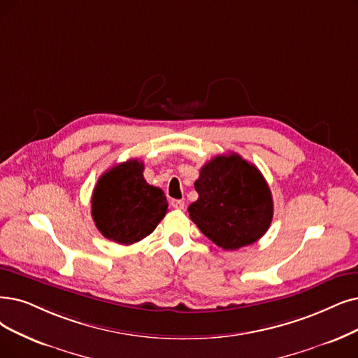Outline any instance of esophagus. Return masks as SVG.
<instances>
[{
	"label": "esophagus",
	"instance_id": "esophagus-1",
	"mask_svg": "<svg viewBox=\"0 0 358 358\" xmlns=\"http://www.w3.org/2000/svg\"><path fill=\"white\" fill-rule=\"evenodd\" d=\"M170 206L173 207V208H176V210H183L185 208V203L182 201V199H171Z\"/></svg>",
	"mask_w": 358,
	"mask_h": 358
}]
</instances>
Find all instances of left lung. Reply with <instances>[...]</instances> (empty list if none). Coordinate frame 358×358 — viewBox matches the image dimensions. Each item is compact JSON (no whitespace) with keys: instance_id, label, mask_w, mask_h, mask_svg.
Segmentation results:
<instances>
[{"instance_id":"obj_1","label":"left lung","mask_w":358,"mask_h":358,"mask_svg":"<svg viewBox=\"0 0 358 358\" xmlns=\"http://www.w3.org/2000/svg\"><path fill=\"white\" fill-rule=\"evenodd\" d=\"M198 199L188 208L191 220L223 250L259 241L273 219V198L262 171L231 152L206 163L194 183Z\"/></svg>"}]
</instances>
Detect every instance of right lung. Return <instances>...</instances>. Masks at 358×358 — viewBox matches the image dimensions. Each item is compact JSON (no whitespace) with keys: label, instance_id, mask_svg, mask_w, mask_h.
<instances>
[{"label":"right lung","instance_id":"right-lung-1","mask_svg":"<svg viewBox=\"0 0 358 358\" xmlns=\"http://www.w3.org/2000/svg\"><path fill=\"white\" fill-rule=\"evenodd\" d=\"M144 163L127 160L98 179L91 213L98 231L107 239L131 245L144 239L167 213L164 192L147 183Z\"/></svg>","mask_w":358,"mask_h":358}]
</instances>
